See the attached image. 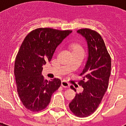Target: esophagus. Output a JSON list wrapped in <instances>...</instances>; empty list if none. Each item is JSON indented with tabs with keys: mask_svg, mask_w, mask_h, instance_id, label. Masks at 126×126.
<instances>
[{
	"mask_svg": "<svg viewBox=\"0 0 126 126\" xmlns=\"http://www.w3.org/2000/svg\"><path fill=\"white\" fill-rule=\"evenodd\" d=\"M61 85H62L63 87H65V88H69V83L66 81H63L61 82Z\"/></svg>",
	"mask_w": 126,
	"mask_h": 126,
	"instance_id": "34e87169",
	"label": "esophagus"
}]
</instances>
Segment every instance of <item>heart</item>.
<instances>
[{
  "label": "heart",
  "mask_w": 126,
  "mask_h": 126,
  "mask_svg": "<svg viewBox=\"0 0 126 126\" xmlns=\"http://www.w3.org/2000/svg\"><path fill=\"white\" fill-rule=\"evenodd\" d=\"M73 50H83L81 45L78 44V43H76V44H75L73 46Z\"/></svg>",
  "instance_id": "1"
}]
</instances>
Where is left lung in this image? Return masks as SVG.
<instances>
[{"label": "left lung", "instance_id": "1", "mask_svg": "<svg viewBox=\"0 0 126 126\" xmlns=\"http://www.w3.org/2000/svg\"><path fill=\"white\" fill-rule=\"evenodd\" d=\"M77 32L85 38L89 55L85 67L80 74L82 79L78 82L83 91L76 94L69 106L75 116L85 118L97 109L108 89L111 60L103 39L97 31L85 28ZM71 88L76 92L73 86Z\"/></svg>", "mask_w": 126, "mask_h": 126}]
</instances>
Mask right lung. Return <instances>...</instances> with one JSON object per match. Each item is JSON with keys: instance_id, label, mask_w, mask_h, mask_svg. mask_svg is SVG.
Listing matches in <instances>:
<instances>
[{"instance_id": "right-lung-1", "label": "right lung", "mask_w": 126, "mask_h": 126, "mask_svg": "<svg viewBox=\"0 0 126 126\" xmlns=\"http://www.w3.org/2000/svg\"><path fill=\"white\" fill-rule=\"evenodd\" d=\"M71 32L38 28L30 32L22 43L16 57L14 73L19 98L29 110L39 112L45 109L52 94L61 86L58 78L44 79L42 66L51 60L57 47Z\"/></svg>"}]
</instances>
